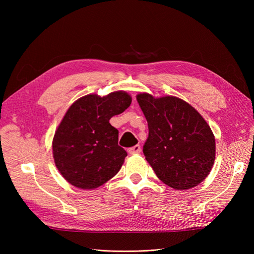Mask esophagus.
Returning <instances> with one entry per match:
<instances>
[{"label":"esophagus","mask_w":254,"mask_h":254,"mask_svg":"<svg viewBox=\"0 0 254 254\" xmlns=\"http://www.w3.org/2000/svg\"><path fill=\"white\" fill-rule=\"evenodd\" d=\"M128 152L130 155H135V153H140L141 152V146L140 145H135L133 147H130L128 149Z\"/></svg>","instance_id":"esophagus-1"}]
</instances>
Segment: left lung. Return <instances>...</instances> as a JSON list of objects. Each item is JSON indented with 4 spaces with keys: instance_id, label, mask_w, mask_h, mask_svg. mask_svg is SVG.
<instances>
[{
    "instance_id": "left-lung-1",
    "label": "left lung",
    "mask_w": 254,
    "mask_h": 254,
    "mask_svg": "<svg viewBox=\"0 0 254 254\" xmlns=\"http://www.w3.org/2000/svg\"><path fill=\"white\" fill-rule=\"evenodd\" d=\"M136 99L148 124L143 152L158 178L179 190L198 186L210 174L215 160L210 126L178 97L140 93Z\"/></svg>"
}]
</instances>
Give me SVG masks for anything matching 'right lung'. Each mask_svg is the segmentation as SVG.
<instances>
[{
	"label": "right lung",
	"instance_id": "add662e5",
	"mask_svg": "<svg viewBox=\"0 0 254 254\" xmlns=\"http://www.w3.org/2000/svg\"><path fill=\"white\" fill-rule=\"evenodd\" d=\"M131 97L124 91L101 97L89 94L67 109L53 139L56 167L72 186L93 190L119 173L127 152L109 120L124 112Z\"/></svg>",
	"mask_w": 254,
	"mask_h": 254
}]
</instances>
